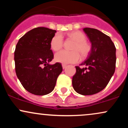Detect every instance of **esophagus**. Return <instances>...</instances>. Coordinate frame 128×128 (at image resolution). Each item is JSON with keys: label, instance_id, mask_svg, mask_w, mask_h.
Wrapping results in <instances>:
<instances>
[{"label": "esophagus", "instance_id": "obj_1", "mask_svg": "<svg viewBox=\"0 0 128 128\" xmlns=\"http://www.w3.org/2000/svg\"><path fill=\"white\" fill-rule=\"evenodd\" d=\"M62 68L64 69V68H66V67H67V65H66V64H62Z\"/></svg>", "mask_w": 128, "mask_h": 128}]
</instances>
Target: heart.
<instances>
[{
  "instance_id": "1",
  "label": "heart",
  "mask_w": 128,
  "mask_h": 128,
  "mask_svg": "<svg viewBox=\"0 0 128 128\" xmlns=\"http://www.w3.org/2000/svg\"><path fill=\"white\" fill-rule=\"evenodd\" d=\"M69 38L75 42L72 50L73 51L63 50L56 53L55 55L56 61L63 64L75 63L79 61L81 55L83 58L87 56L91 52L92 46L86 40V36L81 32L73 31L68 34ZM64 40L62 34L58 33L52 38L50 42L53 50L58 51L62 48Z\"/></svg>"
}]
</instances>
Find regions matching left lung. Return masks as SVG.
<instances>
[{
  "label": "left lung",
  "mask_w": 128,
  "mask_h": 128,
  "mask_svg": "<svg viewBox=\"0 0 128 128\" xmlns=\"http://www.w3.org/2000/svg\"><path fill=\"white\" fill-rule=\"evenodd\" d=\"M84 31L92 42L88 56L80 66H76L72 85L82 95L98 93L106 87L114 73L116 49L109 36L98 29L86 28Z\"/></svg>",
  "instance_id": "obj_1"
}]
</instances>
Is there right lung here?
Masks as SVG:
<instances>
[{
  "label": "right lung",
  "mask_w": 128,
  "mask_h": 128,
  "mask_svg": "<svg viewBox=\"0 0 128 128\" xmlns=\"http://www.w3.org/2000/svg\"><path fill=\"white\" fill-rule=\"evenodd\" d=\"M55 30L38 27L29 30L19 39L14 52L16 73L26 90L43 96L54 90L62 72L60 62L50 65L54 59L50 42Z\"/></svg>",
  "instance_id": "obj_1"
}]
</instances>
